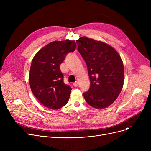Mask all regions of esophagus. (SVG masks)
<instances>
[{
    "label": "esophagus",
    "mask_w": 151,
    "mask_h": 151,
    "mask_svg": "<svg viewBox=\"0 0 151 151\" xmlns=\"http://www.w3.org/2000/svg\"><path fill=\"white\" fill-rule=\"evenodd\" d=\"M73 86H74L75 87H77V86H78V81H76L75 83H73Z\"/></svg>",
    "instance_id": "1"
}]
</instances>
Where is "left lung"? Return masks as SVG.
Instances as JSON below:
<instances>
[{"label": "left lung", "mask_w": 151, "mask_h": 151, "mask_svg": "<svg viewBox=\"0 0 151 151\" xmlns=\"http://www.w3.org/2000/svg\"><path fill=\"white\" fill-rule=\"evenodd\" d=\"M76 43L91 82L89 89L83 93L85 100L93 108H105L116 100L123 88L124 67L121 58L113 47L92 38L82 37Z\"/></svg>", "instance_id": "left-lung-1"}]
</instances>
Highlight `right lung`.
Wrapping results in <instances>:
<instances>
[{
	"instance_id": "1",
	"label": "right lung",
	"mask_w": 151,
	"mask_h": 151,
	"mask_svg": "<svg viewBox=\"0 0 151 151\" xmlns=\"http://www.w3.org/2000/svg\"><path fill=\"white\" fill-rule=\"evenodd\" d=\"M75 41L52 42L38 51L31 63L29 81L34 96L45 106L58 109L68 101L71 88L63 83L60 65L75 50Z\"/></svg>"
}]
</instances>
